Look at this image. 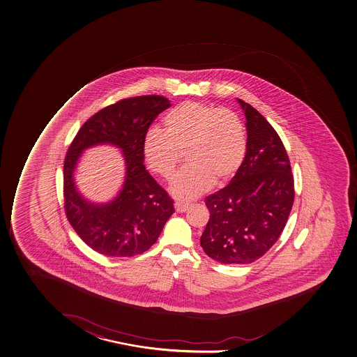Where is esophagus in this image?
Masks as SVG:
<instances>
[{
	"label": "esophagus",
	"instance_id": "esophagus-1",
	"mask_svg": "<svg viewBox=\"0 0 357 357\" xmlns=\"http://www.w3.org/2000/svg\"><path fill=\"white\" fill-rule=\"evenodd\" d=\"M174 208H176V213H186L188 210V204L181 203V202H176Z\"/></svg>",
	"mask_w": 357,
	"mask_h": 357
}]
</instances>
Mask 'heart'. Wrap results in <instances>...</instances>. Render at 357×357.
<instances>
[{
    "label": "heart",
    "instance_id": "heart-1",
    "mask_svg": "<svg viewBox=\"0 0 357 357\" xmlns=\"http://www.w3.org/2000/svg\"><path fill=\"white\" fill-rule=\"evenodd\" d=\"M162 126V130L149 129L142 152L149 169L166 179L172 176L184 152L188 165L169 184V192L176 199H193L213 183H225L245 160V123L228 109L185 102L165 114Z\"/></svg>",
    "mask_w": 357,
    "mask_h": 357
}]
</instances>
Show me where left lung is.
Instances as JSON below:
<instances>
[{"mask_svg":"<svg viewBox=\"0 0 357 357\" xmlns=\"http://www.w3.org/2000/svg\"><path fill=\"white\" fill-rule=\"evenodd\" d=\"M243 110L247 152L229 185L210 195V218L202 248L225 264H252L272 248L294 201L289 155L278 132L257 109L236 98Z\"/></svg>","mask_w":357,"mask_h":357,"instance_id":"obj_1","label":"left lung"}]
</instances>
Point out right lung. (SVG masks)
Returning <instances> with one entry per match:
<instances>
[{
  "label": "right lung",
  "instance_id": "obj_1",
  "mask_svg": "<svg viewBox=\"0 0 357 357\" xmlns=\"http://www.w3.org/2000/svg\"><path fill=\"white\" fill-rule=\"evenodd\" d=\"M158 95L127 98L96 112L77 132L64 162L65 213L78 236L93 250L129 257L149 250L174 213L173 201L144 165V137L156 116L169 108ZM100 144L121 149L126 174L118 196L107 204L88 202L76 188L81 153Z\"/></svg>",
  "mask_w": 357,
  "mask_h": 357
}]
</instances>
